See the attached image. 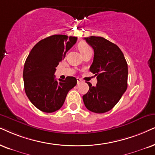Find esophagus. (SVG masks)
Listing matches in <instances>:
<instances>
[{
	"label": "esophagus",
	"instance_id": "obj_1",
	"mask_svg": "<svg viewBox=\"0 0 155 155\" xmlns=\"http://www.w3.org/2000/svg\"><path fill=\"white\" fill-rule=\"evenodd\" d=\"M77 84H79V83H81V79H79V78H77Z\"/></svg>",
	"mask_w": 155,
	"mask_h": 155
}]
</instances>
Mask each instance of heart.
<instances>
[{
  "instance_id": "b5f03b06",
  "label": "heart",
  "mask_w": 155,
  "mask_h": 155,
  "mask_svg": "<svg viewBox=\"0 0 155 155\" xmlns=\"http://www.w3.org/2000/svg\"><path fill=\"white\" fill-rule=\"evenodd\" d=\"M77 47H78V49L79 50L80 53H81L82 55L85 54L86 52H87L88 51L91 50V48L89 46V45L84 41L79 42V44H78Z\"/></svg>"
}]
</instances>
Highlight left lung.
Segmentation results:
<instances>
[{"instance_id":"8db88e82","label":"left lung","mask_w":155,"mask_h":155,"mask_svg":"<svg viewBox=\"0 0 155 155\" xmlns=\"http://www.w3.org/2000/svg\"><path fill=\"white\" fill-rule=\"evenodd\" d=\"M84 39L94 51L89 70L97 76V84L93 87L87 82L89 89L83 96V101L92 112L105 113L118 103L127 89V63L120 48L103 37Z\"/></svg>"}]
</instances>
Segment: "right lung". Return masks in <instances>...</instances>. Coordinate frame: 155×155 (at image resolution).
I'll return each instance as SVG.
<instances>
[{
    "label": "right lung",
    "mask_w": 155,
    "mask_h": 155,
    "mask_svg": "<svg viewBox=\"0 0 155 155\" xmlns=\"http://www.w3.org/2000/svg\"><path fill=\"white\" fill-rule=\"evenodd\" d=\"M76 41V37L53 35L37 43L29 53L23 68L24 89L39 110L47 113L58 110L68 92L76 85L74 76L57 81L54 75L56 67Z\"/></svg>",
    "instance_id": "right-lung-1"
}]
</instances>
